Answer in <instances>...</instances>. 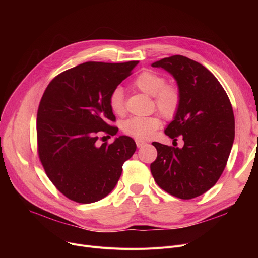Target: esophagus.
Returning <instances> with one entry per match:
<instances>
[{"instance_id": "1", "label": "esophagus", "mask_w": 258, "mask_h": 258, "mask_svg": "<svg viewBox=\"0 0 258 258\" xmlns=\"http://www.w3.org/2000/svg\"><path fill=\"white\" fill-rule=\"evenodd\" d=\"M145 143H146V142H145L144 140H141V139H136V144H137V146H138V147H141V146H143Z\"/></svg>"}]
</instances>
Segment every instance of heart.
I'll use <instances>...</instances> for the list:
<instances>
[{
  "instance_id": "obj_1",
  "label": "heart",
  "mask_w": 258,
  "mask_h": 258,
  "mask_svg": "<svg viewBox=\"0 0 258 258\" xmlns=\"http://www.w3.org/2000/svg\"><path fill=\"white\" fill-rule=\"evenodd\" d=\"M134 87L148 96L154 97L157 110L166 118L177 114L181 104L179 90L171 86H165L166 80L151 71L140 73L133 83ZM111 111L121 116L124 114V95L121 88H116L108 97ZM161 120L157 116L133 117L122 123V131L131 137L137 139L148 138L160 127Z\"/></svg>"
}]
</instances>
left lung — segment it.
<instances>
[{
    "label": "left lung",
    "instance_id": "obj_1",
    "mask_svg": "<svg viewBox=\"0 0 258 258\" xmlns=\"http://www.w3.org/2000/svg\"><path fill=\"white\" fill-rule=\"evenodd\" d=\"M177 81L181 104L165 134L183 147L153 142L158 156L151 164L156 183L183 200L197 198L215 185L231 152L235 121L231 102L219 80L190 58L173 55L152 63Z\"/></svg>",
    "mask_w": 258,
    "mask_h": 258
}]
</instances>
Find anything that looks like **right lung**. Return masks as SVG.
<instances>
[{
	"mask_svg": "<svg viewBox=\"0 0 258 258\" xmlns=\"http://www.w3.org/2000/svg\"><path fill=\"white\" fill-rule=\"evenodd\" d=\"M138 62L88 61L48 85L37 111L38 156L50 181L68 199L90 204L106 197L136 151L131 137L98 145L97 134H117L107 124L116 119L108 97Z\"/></svg>",
	"mask_w": 258,
	"mask_h": 258,
	"instance_id": "add662e5",
	"label": "right lung"
}]
</instances>
